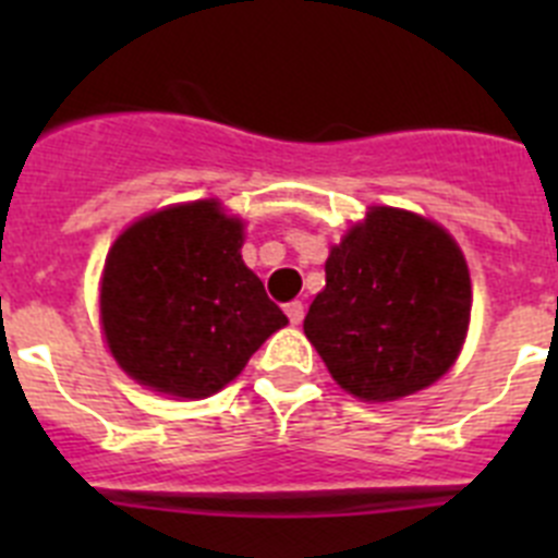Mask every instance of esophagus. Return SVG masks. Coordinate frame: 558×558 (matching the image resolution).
Wrapping results in <instances>:
<instances>
[{
	"label": "esophagus",
	"mask_w": 558,
	"mask_h": 558,
	"mask_svg": "<svg viewBox=\"0 0 558 558\" xmlns=\"http://www.w3.org/2000/svg\"><path fill=\"white\" fill-rule=\"evenodd\" d=\"M284 313H288L290 324H302V318H304V304H302V302L284 304Z\"/></svg>",
	"instance_id": "34e87169"
}]
</instances>
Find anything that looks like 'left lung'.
<instances>
[{
    "label": "left lung",
    "instance_id": "8db88e82",
    "mask_svg": "<svg viewBox=\"0 0 558 558\" xmlns=\"http://www.w3.org/2000/svg\"><path fill=\"white\" fill-rule=\"evenodd\" d=\"M472 288L461 248L441 226L374 206L329 251L327 288L304 332L340 388L366 402L436 383L461 352Z\"/></svg>",
    "mask_w": 558,
    "mask_h": 558
}]
</instances>
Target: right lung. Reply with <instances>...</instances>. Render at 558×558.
<instances>
[{
  "label": "right lung",
  "instance_id": "add662e5",
  "mask_svg": "<svg viewBox=\"0 0 558 558\" xmlns=\"http://www.w3.org/2000/svg\"><path fill=\"white\" fill-rule=\"evenodd\" d=\"M240 248L243 223L218 201L170 206L122 231L102 270L100 315L108 349L133 379L209 397L288 324Z\"/></svg>",
  "mask_w": 558,
  "mask_h": 558
}]
</instances>
